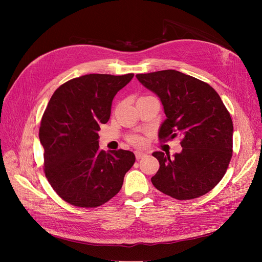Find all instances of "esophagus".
Returning <instances> with one entry per match:
<instances>
[{
	"label": "esophagus",
	"mask_w": 262,
	"mask_h": 262,
	"mask_svg": "<svg viewBox=\"0 0 262 262\" xmlns=\"http://www.w3.org/2000/svg\"><path fill=\"white\" fill-rule=\"evenodd\" d=\"M135 155H136V159L137 160H139V159H141V158H143V157H145V153H143V152H140V150H136L135 152Z\"/></svg>",
	"instance_id": "34e87169"
}]
</instances>
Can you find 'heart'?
<instances>
[{"instance_id": "heart-1", "label": "heart", "mask_w": 262, "mask_h": 262, "mask_svg": "<svg viewBox=\"0 0 262 262\" xmlns=\"http://www.w3.org/2000/svg\"><path fill=\"white\" fill-rule=\"evenodd\" d=\"M129 142L133 143L134 145H137V146H140L144 143V140L141 136H138V135H134V136H130L128 138Z\"/></svg>"}]
</instances>
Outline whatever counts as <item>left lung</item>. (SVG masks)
I'll return each instance as SVG.
<instances>
[{"label":"left lung","mask_w":262,"mask_h":262,"mask_svg":"<svg viewBox=\"0 0 262 262\" xmlns=\"http://www.w3.org/2000/svg\"><path fill=\"white\" fill-rule=\"evenodd\" d=\"M136 77L163 106L167 119L159 127L160 140L183 138L182 152L173 157L153 153L160 167L152 184L176 200L206 194L223 178L232 154V121L221 98L208 84L176 70Z\"/></svg>","instance_id":"1"}]
</instances>
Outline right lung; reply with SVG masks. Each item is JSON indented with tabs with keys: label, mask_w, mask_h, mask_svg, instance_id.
<instances>
[{
	"label": "right lung",
	"mask_w": 262,
	"mask_h": 262,
	"mask_svg": "<svg viewBox=\"0 0 262 262\" xmlns=\"http://www.w3.org/2000/svg\"><path fill=\"white\" fill-rule=\"evenodd\" d=\"M134 77L87 74L56 89L41 119L39 139L52 188L77 207H98L121 190L136 157L130 150L99 148L100 125L108 122L115 95Z\"/></svg>",
	"instance_id": "add662e5"
}]
</instances>
